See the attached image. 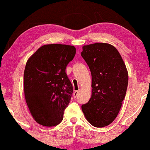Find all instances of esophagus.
<instances>
[{
  "label": "esophagus",
  "mask_w": 150,
  "mask_h": 150,
  "mask_svg": "<svg viewBox=\"0 0 150 150\" xmlns=\"http://www.w3.org/2000/svg\"><path fill=\"white\" fill-rule=\"evenodd\" d=\"M79 91H79V90H77V91H74V93H73V96H74V98H76L77 94H78Z\"/></svg>",
  "instance_id": "obj_1"
}]
</instances>
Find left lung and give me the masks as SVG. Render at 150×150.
Masks as SVG:
<instances>
[{"mask_svg":"<svg viewBox=\"0 0 150 150\" xmlns=\"http://www.w3.org/2000/svg\"><path fill=\"white\" fill-rule=\"evenodd\" d=\"M81 55L89 66L92 80V94L82 105V112L93 127H106L115 120L125 98L127 69L117 49L108 43L84 46Z\"/></svg>","mask_w":150,"mask_h":150,"instance_id":"left-lung-1","label":"left lung"}]
</instances>
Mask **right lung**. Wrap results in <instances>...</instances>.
Here are the masks:
<instances>
[{"mask_svg": "<svg viewBox=\"0 0 150 150\" xmlns=\"http://www.w3.org/2000/svg\"><path fill=\"white\" fill-rule=\"evenodd\" d=\"M75 53L74 46L45 45L27 61L23 73L25 98L30 114L40 125L54 127L63 120L73 93L66 68Z\"/></svg>", "mask_w": 150, "mask_h": 150, "instance_id": "right-lung-1", "label": "right lung"}]
</instances>
